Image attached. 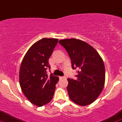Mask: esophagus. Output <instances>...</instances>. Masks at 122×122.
<instances>
[{
    "label": "esophagus",
    "instance_id": "1",
    "mask_svg": "<svg viewBox=\"0 0 122 122\" xmlns=\"http://www.w3.org/2000/svg\"><path fill=\"white\" fill-rule=\"evenodd\" d=\"M59 78L61 79H66V77H65V76H61V77H59Z\"/></svg>",
    "mask_w": 122,
    "mask_h": 122
}]
</instances>
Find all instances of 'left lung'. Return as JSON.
<instances>
[{"label": "left lung", "instance_id": "1", "mask_svg": "<svg viewBox=\"0 0 122 122\" xmlns=\"http://www.w3.org/2000/svg\"><path fill=\"white\" fill-rule=\"evenodd\" d=\"M68 53L77 79H67V90L71 101L80 106L92 103L101 93L105 81V67L98 52L84 41L67 39L59 41Z\"/></svg>", "mask_w": 122, "mask_h": 122}]
</instances>
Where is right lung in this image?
Instances as JSON below:
<instances>
[{"label": "right lung", "instance_id": "obj_1", "mask_svg": "<svg viewBox=\"0 0 122 122\" xmlns=\"http://www.w3.org/2000/svg\"><path fill=\"white\" fill-rule=\"evenodd\" d=\"M58 42L57 39L43 38L33 44L26 52L21 63L19 83L27 99L39 107L52 100L59 79L46 69L51 68L49 59Z\"/></svg>", "mask_w": 122, "mask_h": 122}]
</instances>
